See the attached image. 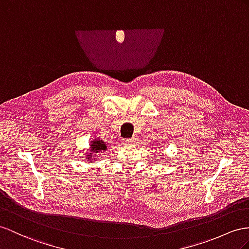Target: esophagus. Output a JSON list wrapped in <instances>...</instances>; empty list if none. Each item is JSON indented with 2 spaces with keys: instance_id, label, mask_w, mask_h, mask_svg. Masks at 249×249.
<instances>
[{
  "instance_id": "obj_1",
  "label": "esophagus",
  "mask_w": 249,
  "mask_h": 249,
  "mask_svg": "<svg viewBox=\"0 0 249 249\" xmlns=\"http://www.w3.org/2000/svg\"><path fill=\"white\" fill-rule=\"evenodd\" d=\"M138 141L136 138H132V139H126L123 141V144L124 145H132V144H137Z\"/></svg>"
}]
</instances>
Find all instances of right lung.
<instances>
[{"instance_id": "add662e5", "label": "right lung", "mask_w": 249, "mask_h": 249, "mask_svg": "<svg viewBox=\"0 0 249 249\" xmlns=\"http://www.w3.org/2000/svg\"><path fill=\"white\" fill-rule=\"evenodd\" d=\"M107 150V144L103 141V140L100 139L99 137L94 138L89 142V148L86 149L85 152V161H89L92 163L93 161L98 160V155L102 154ZM94 158H92V157Z\"/></svg>"}]
</instances>
